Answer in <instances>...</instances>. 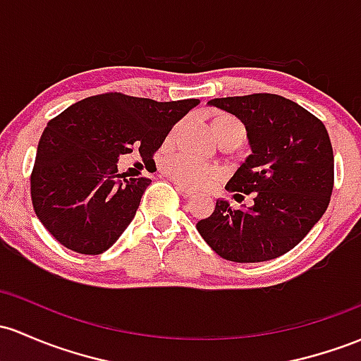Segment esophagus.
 Listing matches in <instances>:
<instances>
[{
	"label": "esophagus",
	"mask_w": 361,
	"mask_h": 361,
	"mask_svg": "<svg viewBox=\"0 0 361 361\" xmlns=\"http://www.w3.org/2000/svg\"><path fill=\"white\" fill-rule=\"evenodd\" d=\"M174 185H176V190L181 193V195H192V193H193V190L188 188V187H185L183 183H178V181H176V183H174Z\"/></svg>",
	"instance_id": "1"
}]
</instances>
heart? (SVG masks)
Here are the masks:
<instances>
[{"label":"heart","instance_id":"1","mask_svg":"<svg viewBox=\"0 0 361 361\" xmlns=\"http://www.w3.org/2000/svg\"><path fill=\"white\" fill-rule=\"evenodd\" d=\"M181 128H183V123H176L171 128V132L168 133L166 142L171 144L174 138L180 135ZM211 130L217 140L236 138V140L243 142L245 135H247V130H245L243 123L238 118L226 113L214 114L211 118ZM161 166L166 174H169L174 180L181 181V183L190 185V187H202V185L209 183L214 178L212 166L197 159V157L187 156V154H168V156L162 157Z\"/></svg>","mask_w":361,"mask_h":361}]
</instances>
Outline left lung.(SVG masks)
Segmentation results:
<instances>
[{
	"instance_id": "left-lung-1",
	"label": "left lung",
	"mask_w": 361,
	"mask_h": 361,
	"mask_svg": "<svg viewBox=\"0 0 361 361\" xmlns=\"http://www.w3.org/2000/svg\"><path fill=\"white\" fill-rule=\"evenodd\" d=\"M209 104L240 118L252 154L229 180L235 199L252 207L231 209L217 200L197 223L202 238L231 262H265L290 252L324 216L334 187V154L319 118L277 94L219 97Z\"/></svg>"
}]
</instances>
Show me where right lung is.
Returning <instances> with one entry per match:
<instances>
[{
  "label": "right lung",
  "instance_id": "1",
  "mask_svg": "<svg viewBox=\"0 0 361 361\" xmlns=\"http://www.w3.org/2000/svg\"><path fill=\"white\" fill-rule=\"evenodd\" d=\"M199 99L157 102L121 92L87 97L47 123L30 174L35 216L63 247L99 255L132 223L150 180L118 171L120 156L152 157Z\"/></svg>",
  "mask_w": 361,
  "mask_h": 361
}]
</instances>
